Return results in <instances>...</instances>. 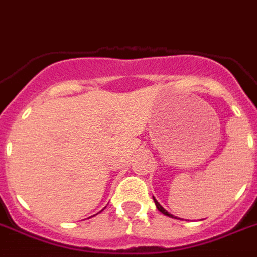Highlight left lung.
<instances>
[{
    "mask_svg": "<svg viewBox=\"0 0 257 257\" xmlns=\"http://www.w3.org/2000/svg\"><path fill=\"white\" fill-rule=\"evenodd\" d=\"M154 201H155V206H157L158 210L161 211V212H162V214H165V215H167V216H170V218H174V216H173L172 214H169V212H167V211L165 210V208H163V207L161 206V204H159V203H158L157 199H154Z\"/></svg>",
    "mask_w": 257,
    "mask_h": 257,
    "instance_id": "8db88e82",
    "label": "left lung"
}]
</instances>
